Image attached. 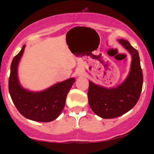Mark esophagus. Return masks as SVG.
Wrapping results in <instances>:
<instances>
[{
	"instance_id": "obj_1",
	"label": "esophagus",
	"mask_w": 154,
	"mask_h": 154,
	"mask_svg": "<svg viewBox=\"0 0 154 154\" xmlns=\"http://www.w3.org/2000/svg\"><path fill=\"white\" fill-rule=\"evenodd\" d=\"M78 75H82V73H81V72H78Z\"/></svg>"
}]
</instances>
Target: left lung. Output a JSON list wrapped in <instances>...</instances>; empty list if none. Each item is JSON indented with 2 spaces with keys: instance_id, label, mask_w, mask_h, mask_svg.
<instances>
[{
  "instance_id": "8db88e82",
  "label": "left lung",
  "mask_w": 154,
  "mask_h": 154,
  "mask_svg": "<svg viewBox=\"0 0 154 154\" xmlns=\"http://www.w3.org/2000/svg\"><path fill=\"white\" fill-rule=\"evenodd\" d=\"M119 42L132 55L130 72L125 82L109 89L89 82L88 103L93 112L103 119L118 117L132 109L142 91L143 76L138 51L128 40L121 39Z\"/></svg>"
}]
</instances>
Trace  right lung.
I'll list each match as a JSON object with an SVG mask.
<instances>
[{
  "mask_svg": "<svg viewBox=\"0 0 154 154\" xmlns=\"http://www.w3.org/2000/svg\"><path fill=\"white\" fill-rule=\"evenodd\" d=\"M25 45L14 57L11 64L8 91L19 112L26 119L48 122L56 119L64 108L66 95L75 79L70 78L54 85L44 91L34 93L24 89L17 77V66Z\"/></svg>",
  "mask_w": 154,
  "mask_h": 154,
  "instance_id": "add662e5",
  "label": "right lung"
}]
</instances>
